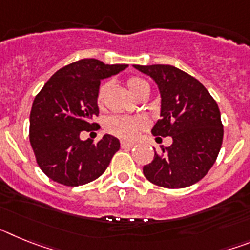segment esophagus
<instances>
[{"label": "esophagus", "mask_w": 250, "mask_h": 250, "mask_svg": "<svg viewBox=\"0 0 250 250\" xmlns=\"http://www.w3.org/2000/svg\"><path fill=\"white\" fill-rule=\"evenodd\" d=\"M121 147L123 149H130V147H134V144L132 143H127V141H121Z\"/></svg>", "instance_id": "34e87169"}]
</instances>
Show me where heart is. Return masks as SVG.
<instances>
[{"label": "heart", "instance_id": "obj_1", "mask_svg": "<svg viewBox=\"0 0 250 250\" xmlns=\"http://www.w3.org/2000/svg\"><path fill=\"white\" fill-rule=\"evenodd\" d=\"M111 83H105L100 86V89L98 91V101L99 106H103L105 103L106 94L109 91ZM127 87H129L130 92H131L135 98H138L139 95L143 94L144 91L149 90L150 86L147 81H145L141 77L134 76L130 77L127 80ZM145 121L141 118H136V116H123V115H115V116H110L105 123V130L109 134L118 138L124 139V140H132L138 135V132L145 127Z\"/></svg>", "mask_w": 250, "mask_h": 250}]
</instances>
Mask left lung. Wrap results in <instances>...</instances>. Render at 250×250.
I'll use <instances>...</instances> for the list:
<instances>
[{"instance_id": "8db88e82", "label": "left lung", "mask_w": 250, "mask_h": 250, "mask_svg": "<svg viewBox=\"0 0 250 250\" xmlns=\"http://www.w3.org/2000/svg\"><path fill=\"white\" fill-rule=\"evenodd\" d=\"M155 81L161 111L151 132L171 136L173 144L155 151L145 165V178L167 189L187 188L202 180L215 163L223 143V124L216 101L195 77L170 65H134ZM161 139V138H156Z\"/></svg>"}]
</instances>
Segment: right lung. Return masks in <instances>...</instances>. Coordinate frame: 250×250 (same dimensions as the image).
Instances as JSON below:
<instances>
[{"instance_id":"right-lung-1","label":"right lung","mask_w":250,"mask_h":250,"mask_svg":"<svg viewBox=\"0 0 250 250\" xmlns=\"http://www.w3.org/2000/svg\"><path fill=\"white\" fill-rule=\"evenodd\" d=\"M127 65H105L83 59L60 68L36 95L30 114V143L40 169L66 187L87 184L103 175L120 149L119 139L106 134L96 144L81 140V131L98 127L96 98L100 81Z\"/></svg>"}]
</instances>
